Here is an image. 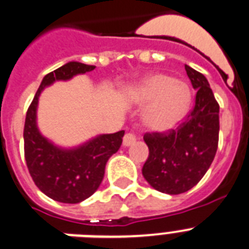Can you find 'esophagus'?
<instances>
[{"mask_svg":"<svg viewBox=\"0 0 249 249\" xmlns=\"http://www.w3.org/2000/svg\"><path fill=\"white\" fill-rule=\"evenodd\" d=\"M136 140H137V138H136V136L133 135V133H126L124 137H123V142H122L123 147L132 146V144L136 142Z\"/></svg>","mask_w":249,"mask_h":249,"instance_id":"esophagus-1","label":"esophagus"}]
</instances>
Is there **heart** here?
Segmentation results:
<instances>
[{
	"mask_svg": "<svg viewBox=\"0 0 249 249\" xmlns=\"http://www.w3.org/2000/svg\"><path fill=\"white\" fill-rule=\"evenodd\" d=\"M128 98L137 106H146L143 123L157 133H169L187 117L192 93L184 82L164 73L143 77L128 89Z\"/></svg>",
	"mask_w": 249,
	"mask_h": 249,
	"instance_id": "heart-1",
	"label": "heart"
}]
</instances>
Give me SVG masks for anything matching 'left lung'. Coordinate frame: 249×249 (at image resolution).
Segmentation results:
<instances>
[{
  "instance_id": "left-lung-1",
  "label": "left lung",
  "mask_w": 249,
  "mask_h": 249,
  "mask_svg": "<svg viewBox=\"0 0 249 249\" xmlns=\"http://www.w3.org/2000/svg\"><path fill=\"white\" fill-rule=\"evenodd\" d=\"M196 105L187 121L169 135H144L149 155L142 175L155 190L168 195L190 191L202 179L217 152L219 106L202 73L186 66Z\"/></svg>"
}]
</instances>
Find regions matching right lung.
<instances>
[{"mask_svg": "<svg viewBox=\"0 0 249 249\" xmlns=\"http://www.w3.org/2000/svg\"><path fill=\"white\" fill-rule=\"evenodd\" d=\"M94 66L71 61L46 74L26 114L25 158L35 184L47 197L61 203H80L98 190L107 160L120 149L124 131L92 137L74 147H61L46 138L37 126L38 100L56 81H70Z\"/></svg>", "mask_w": 249, "mask_h": 249, "instance_id": "1", "label": "right lung"}]
</instances>
